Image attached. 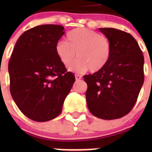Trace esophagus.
I'll list each match as a JSON object with an SVG mask.
<instances>
[{"label":"esophagus","instance_id":"obj_1","mask_svg":"<svg viewBox=\"0 0 152 152\" xmlns=\"http://www.w3.org/2000/svg\"><path fill=\"white\" fill-rule=\"evenodd\" d=\"M81 75H77V74H76V75H75V79H76V80H80V79H81Z\"/></svg>","mask_w":152,"mask_h":152}]
</instances>
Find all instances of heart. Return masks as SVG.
Returning <instances> with one entry per match:
<instances>
[{
  "mask_svg": "<svg viewBox=\"0 0 152 152\" xmlns=\"http://www.w3.org/2000/svg\"><path fill=\"white\" fill-rule=\"evenodd\" d=\"M56 52L61 64L75 72H84L90 68L96 72L103 69L110 59L112 47L104 36L92 29L77 28L68 33L67 41L61 40L56 45Z\"/></svg>",
  "mask_w": 152,
  "mask_h": 152,
  "instance_id": "heart-1",
  "label": "heart"
}]
</instances>
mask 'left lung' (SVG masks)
<instances>
[{
  "mask_svg": "<svg viewBox=\"0 0 152 152\" xmlns=\"http://www.w3.org/2000/svg\"><path fill=\"white\" fill-rule=\"evenodd\" d=\"M110 42V59L103 69L84 75L90 112L103 119H119L133 108L144 83V56L129 33L100 28Z\"/></svg>",
  "mask_w": 152,
  "mask_h": 152,
  "instance_id": "8db88e82",
  "label": "left lung"
}]
</instances>
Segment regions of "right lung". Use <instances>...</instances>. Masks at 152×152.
Listing matches in <instances>:
<instances>
[{
	"instance_id": "obj_1",
	"label": "right lung",
	"mask_w": 152,
	"mask_h": 152,
	"mask_svg": "<svg viewBox=\"0 0 152 152\" xmlns=\"http://www.w3.org/2000/svg\"><path fill=\"white\" fill-rule=\"evenodd\" d=\"M60 25L31 28L18 39L8 64L10 91L20 110L36 122L57 117L75 81L56 52Z\"/></svg>"
}]
</instances>
